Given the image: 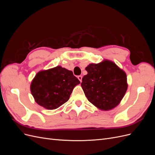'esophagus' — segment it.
Segmentation results:
<instances>
[{
	"label": "esophagus",
	"mask_w": 155,
	"mask_h": 155,
	"mask_svg": "<svg viewBox=\"0 0 155 155\" xmlns=\"http://www.w3.org/2000/svg\"><path fill=\"white\" fill-rule=\"evenodd\" d=\"M82 76H78V79L79 81H80V82H81L82 81Z\"/></svg>",
	"instance_id": "34e87169"
}]
</instances>
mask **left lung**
Listing matches in <instances>:
<instances>
[{
    "instance_id": "8db88e82",
    "label": "left lung",
    "mask_w": 155,
    "mask_h": 155,
    "mask_svg": "<svg viewBox=\"0 0 155 155\" xmlns=\"http://www.w3.org/2000/svg\"><path fill=\"white\" fill-rule=\"evenodd\" d=\"M85 70L88 73L82 78L81 86L88 100L102 110L118 105L128 87L124 70L107 59L89 64Z\"/></svg>"
}]
</instances>
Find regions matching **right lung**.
<instances>
[{"mask_svg":"<svg viewBox=\"0 0 155 155\" xmlns=\"http://www.w3.org/2000/svg\"><path fill=\"white\" fill-rule=\"evenodd\" d=\"M80 81L71 70L61 66L41 70L31 83L30 91L37 104L54 110L67 102Z\"/></svg>","mask_w":155,"mask_h":155,"instance_id":"1","label":"right lung"}]
</instances>
